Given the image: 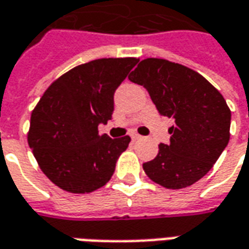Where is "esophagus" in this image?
I'll return each mask as SVG.
<instances>
[{"label": "esophagus", "instance_id": "1", "mask_svg": "<svg viewBox=\"0 0 249 249\" xmlns=\"http://www.w3.org/2000/svg\"><path fill=\"white\" fill-rule=\"evenodd\" d=\"M130 137H132V140H133V142H136V140H139V139H142V136H140V135H137V133H132Z\"/></svg>", "mask_w": 249, "mask_h": 249}]
</instances>
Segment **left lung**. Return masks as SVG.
Wrapping results in <instances>:
<instances>
[{"mask_svg": "<svg viewBox=\"0 0 249 249\" xmlns=\"http://www.w3.org/2000/svg\"><path fill=\"white\" fill-rule=\"evenodd\" d=\"M129 81L147 89L161 116L175 120L170 144L159 145L142 164L149 179L166 189L194 185L209 173L229 142L231 109L197 71L166 59L142 60Z\"/></svg>", "mask_w": 249, "mask_h": 249, "instance_id": "8db88e82", "label": "left lung"}]
</instances>
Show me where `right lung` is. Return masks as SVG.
Wrapping results in <instances>:
<instances>
[{"label": "right lung", "mask_w": 249, "mask_h": 249, "mask_svg": "<svg viewBox=\"0 0 249 249\" xmlns=\"http://www.w3.org/2000/svg\"><path fill=\"white\" fill-rule=\"evenodd\" d=\"M136 58H104L79 64L50 85L31 116L28 144L41 171L62 190L85 194L107 185L129 136L98 133L114 110L116 89Z\"/></svg>", "instance_id": "1"}]
</instances>
